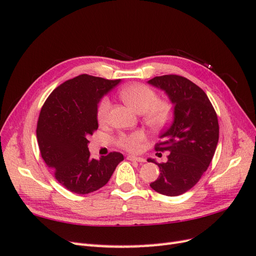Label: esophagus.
Here are the masks:
<instances>
[{
  "label": "esophagus",
  "mask_w": 256,
  "mask_h": 256,
  "mask_svg": "<svg viewBox=\"0 0 256 256\" xmlns=\"http://www.w3.org/2000/svg\"><path fill=\"white\" fill-rule=\"evenodd\" d=\"M128 160L140 162H145V158H143V157H138V156H134V155H128Z\"/></svg>",
  "instance_id": "esophagus-1"
}]
</instances>
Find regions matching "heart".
I'll return each instance as SVG.
<instances>
[{
    "instance_id": "heart-1",
    "label": "heart",
    "mask_w": 256,
    "mask_h": 256,
    "mask_svg": "<svg viewBox=\"0 0 256 256\" xmlns=\"http://www.w3.org/2000/svg\"><path fill=\"white\" fill-rule=\"evenodd\" d=\"M120 96L125 104L132 108L136 113H143V118L146 124L153 128L164 126L170 118L172 106L165 100H157L156 92L150 86L142 84H133L120 92ZM111 103L108 98H104L98 108V121L100 124L108 122V112H110ZM145 140L143 132L136 131L131 134L121 135L118 143L123 148L138 152L142 148Z\"/></svg>"
}]
</instances>
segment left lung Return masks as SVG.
I'll list each match as a JSON object with an SVG mask.
<instances>
[{
    "instance_id": "8db88e82",
    "label": "left lung",
    "mask_w": 256,
    "mask_h": 256,
    "mask_svg": "<svg viewBox=\"0 0 256 256\" xmlns=\"http://www.w3.org/2000/svg\"><path fill=\"white\" fill-rule=\"evenodd\" d=\"M148 82L162 90L174 106V120L160 135L156 150H168L166 162L158 164L160 176L150 186L162 194L175 197L192 189L210 165L219 140L216 113L204 91L176 74L155 77Z\"/></svg>"
}]
</instances>
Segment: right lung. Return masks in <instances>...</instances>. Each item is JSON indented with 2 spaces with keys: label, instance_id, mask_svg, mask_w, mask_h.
<instances>
[{
  "label": "right lung",
  "instance_id": "right-lung-1",
  "mask_svg": "<svg viewBox=\"0 0 256 256\" xmlns=\"http://www.w3.org/2000/svg\"><path fill=\"white\" fill-rule=\"evenodd\" d=\"M120 81L80 74L54 90L42 108L36 130L40 154L69 192L86 194L102 188L124 160L118 152L91 158L88 148L99 102Z\"/></svg>",
  "mask_w": 256,
  "mask_h": 256
}]
</instances>
